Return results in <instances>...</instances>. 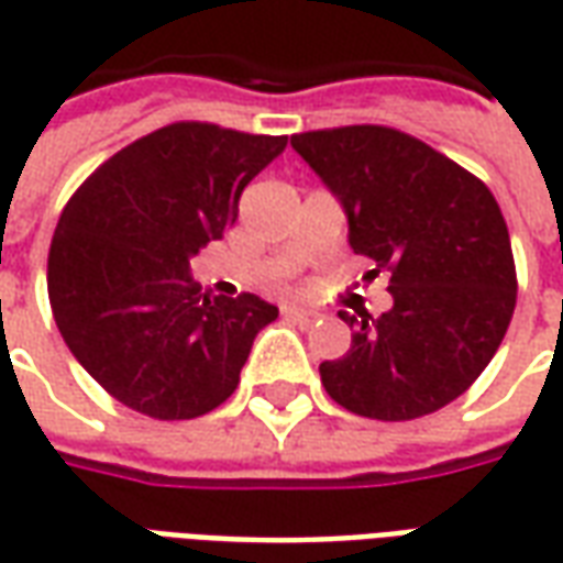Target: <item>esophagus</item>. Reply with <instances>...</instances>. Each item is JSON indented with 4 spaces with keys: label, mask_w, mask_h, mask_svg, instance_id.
<instances>
[{
    "label": "esophagus",
    "mask_w": 563,
    "mask_h": 563,
    "mask_svg": "<svg viewBox=\"0 0 563 563\" xmlns=\"http://www.w3.org/2000/svg\"><path fill=\"white\" fill-rule=\"evenodd\" d=\"M283 317L295 319V322H301V325H310V322L317 319V313H313V310H305V307L286 305V307H283Z\"/></svg>",
    "instance_id": "obj_1"
}]
</instances>
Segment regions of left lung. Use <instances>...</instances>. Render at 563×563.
<instances>
[{
	"label": "left lung",
	"instance_id": "8db88e82",
	"mask_svg": "<svg viewBox=\"0 0 563 563\" xmlns=\"http://www.w3.org/2000/svg\"><path fill=\"white\" fill-rule=\"evenodd\" d=\"M341 201L350 246L389 271L391 310L346 313L353 343L319 377L350 413L404 422L446 407L495 358L516 310V265L488 186L386 126L292 135Z\"/></svg>",
	"mask_w": 563,
	"mask_h": 563
}]
</instances>
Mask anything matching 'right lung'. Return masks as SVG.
Wrapping results in <instances>:
<instances>
[{"label":"right lung","mask_w":563,"mask_h":563,"mask_svg":"<svg viewBox=\"0 0 563 563\" xmlns=\"http://www.w3.org/2000/svg\"><path fill=\"white\" fill-rule=\"evenodd\" d=\"M286 135L172 123L99 165L68 198L47 256L56 329L108 395L150 419L217 410L256 334L258 295L208 298L189 258L238 220V198Z\"/></svg>","instance_id":"1"}]
</instances>
